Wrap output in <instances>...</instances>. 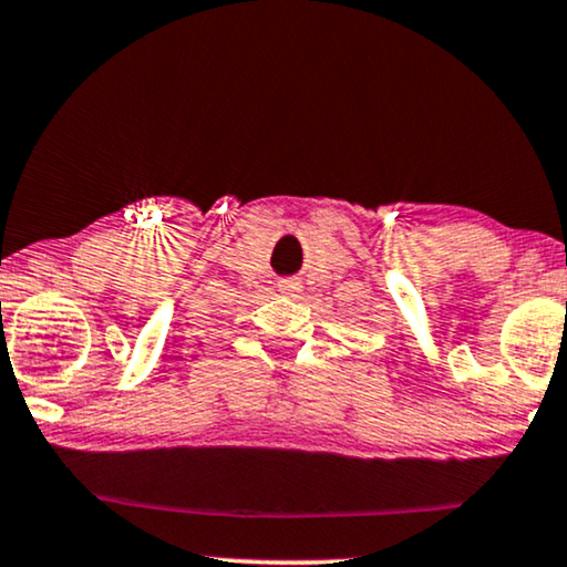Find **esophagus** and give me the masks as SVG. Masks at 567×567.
<instances>
[{
  "label": "esophagus",
  "instance_id": "1",
  "mask_svg": "<svg viewBox=\"0 0 567 567\" xmlns=\"http://www.w3.org/2000/svg\"><path fill=\"white\" fill-rule=\"evenodd\" d=\"M302 290V282L298 280V277H287V280L280 282V292L287 295V298H295Z\"/></svg>",
  "mask_w": 567,
  "mask_h": 567
}]
</instances>
